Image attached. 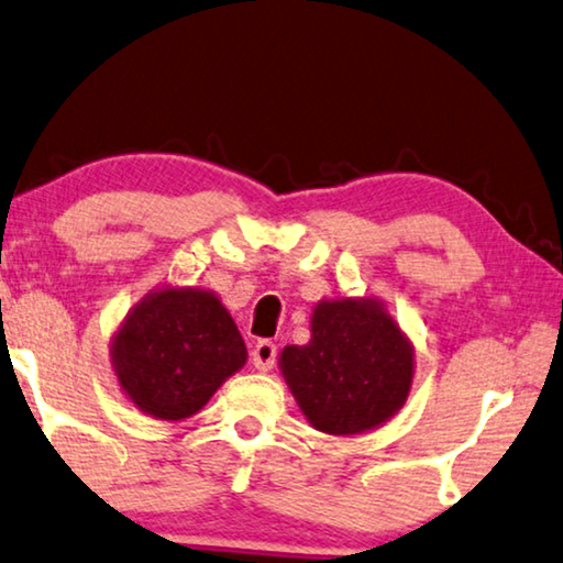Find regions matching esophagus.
<instances>
[{
    "mask_svg": "<svg viewBox=\"0 0 563 563\" xmlns=\"http://www.w3.org/2000/svg\"><path fill=\"white\" fill-rule=\"evenodd\" d=\"M276 353H279V347H276V342L272 340H258L254 345V353H251V361H254L256 371H272L274 363H276Z\"/></svg>",
    "mask_w": 563,
    "mask_h": 563,
    "instance_id": "1",
    "label": "esophagus"
}]
</instances>
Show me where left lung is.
<instances>
[{"mask_svg": "<svg viewBox=\"0 0 563 563\" xmlns=\"http://www.w3.org/2000/svg\"><path fill=\"white\" fill-rule=\"evenodd\" d=\"M282 371L309 423L345 437L401 409L413 355L376 301H322L312 314V340L284 347Z\"/></svg>", "mask_w": 563, "mask_h": 563, "instance_id": "left-lung-1", "label": "left lung"}]
</instances>
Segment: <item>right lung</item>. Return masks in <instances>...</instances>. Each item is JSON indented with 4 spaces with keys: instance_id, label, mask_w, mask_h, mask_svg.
Here are the masks:
<instances>
[{
    "instance_id": "1",
    "label": "right lung",
    "mask_w": 563,
    "mask_h": 563,
    "mask_svg": "<svg viewBox=\"0 0 563 563\" xmlns=\"http://www.w3.org/2000/svg\"><path fill=\"white\" fill-rule=\"evenodd\" d=\"M246 363V345L208 291L165 289L144 299L113 340L121 388L154 419L180 421Z\"/></svg>"
}]
</instances>
